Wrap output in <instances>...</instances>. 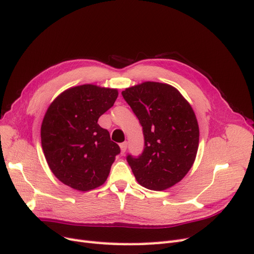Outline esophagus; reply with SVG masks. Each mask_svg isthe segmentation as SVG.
Listing matches in <instances>:
<instances>
[{
  "label": "esophagus",
  "mask_w": 254,
  "mask_h": 254,
  "mask_svg": "<svg viewBox=\"0 0 254 254\" xmlns=\"http://www.w3.org/2000/svg\"><path fill=\"white\" fill-rule=\"evenodd\" d=\"M120 147H121V151L122 153H124L127 149V142H123L120 144Z\"/></svg>",
  "instance_id": "obj_1"
}]
</instances>
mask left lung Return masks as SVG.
I'll list each match as a JSON object with an SVG mask.
<instances>
[{
  "label": "left lung",
  "mask_w": 254,
  "mask_h": 254,
  "mask_svg": "<svg viewBox=\"0 0 254 254\" xmlns=\"http://www.w3.org/2000/svg\"><path fill=\"white\" fill-rule=\"evenodd\" d=\"M142 126L144 149L127 155L136 181L146 189L163 190L179 182L193 165L199 128L190 105L166 83L146 81L122 92Z\"/></svg>",
  "instance_id": "left-lung-1"
}]
</instances>
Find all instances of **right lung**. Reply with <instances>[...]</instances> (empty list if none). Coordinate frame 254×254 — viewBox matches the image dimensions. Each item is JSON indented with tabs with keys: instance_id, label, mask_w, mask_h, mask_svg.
Masks as SVG:
<instances>
[{
	"instance_id": "1",
	"label": "right lung",
	"mask_w": 254,
	"mask_h": 254,
	"mask_svg": "<svg viewBox=\"0 0 254 254\" xmlns=\"http://www.w3.org/2000/svg\"><path fill=\"white\" fill-rule=\"evenodd\" d=\"M118 90L82 84L61 93L44 115L41 144L53 174L74 190L101 187L120 146L97 124L118 98Z\"/></svg>"
}]
</instances>
